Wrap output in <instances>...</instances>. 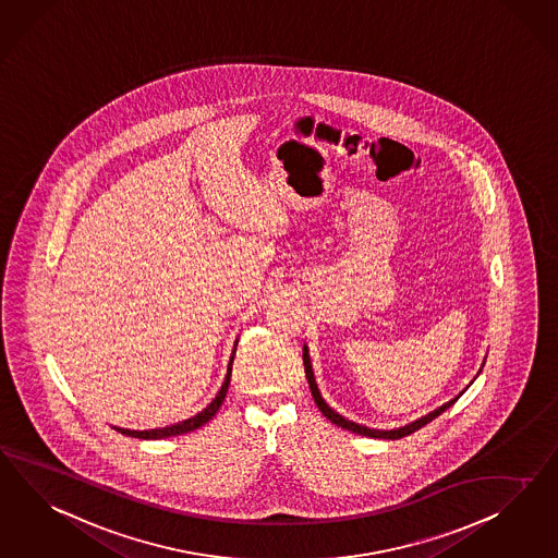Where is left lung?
<instances>
[{
	"instance_id": "obj_1",
	"label": "left lung",
	"mask_w": 558,
	"mask_h": 558,
	"mask_svg": "<svg viewBox=\"0 0 558 558\" xmlns=\"http://www.w3.org/2000/svg\"><path fill=\"white\" fill-rule=\"evenodd\" d=\"M302 362H304V372H306V379H308V386H311V393H313V398H315V404H317L318 410L332 422V424H337V426H341V428H345V430H351V433H355V435H363V437L369 438H390V440H396V438L408 437V435H412L414 430H418L422 428L424 424H428L430 421H435L438 414H442L447 408H451L457 400H459V396L463 392L459 393L457 398H452L449 400L447 404H442V407H438L437 410H433V412H428L426 416H421L418 421L410 422L407 426H400V428H392V430H377V428H367V426H362V424H357V422L347 421L343 418L339 412H335L325 400H323V396L318 392L317 381H315V374H313V365H311V355H308V347H302ZM482 372V369H480Z\"/></svg>"
}]
</instances>
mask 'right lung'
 I'll list each match as a JSON object with an SVG mask.
<instances>
[{
  "label": "right lung",
  "mask_w": 558,
  "mask_h": 558,
  "mask_svg": "<svg viewBox=\"0 0 558 558\" xmlns=\"http://www.w3.org/2000/svg\"><path fill=\"white\" fill-rule=\"evenodd\" d=\"M233 357H235V347H233L231 360H229V365H227L226 381H223L221 390L217 392V396H215V400H213L211 404L205 408V410H201V412L195 414L193 418H186V421L179 422V424H170V426H165V428H151V430H128V428H118V426H116V430L121 433V435H125V437L144 438V440H156V438L177 437V435H184V433H191V430H196L198 426L207 424V422L211 421L213 416L217 414V410L221 408L223 400H226L227 388H229V381H231V365H233Z\"/></svg>",
  "instance_id": "right-lung-1"
}]
</instances>
